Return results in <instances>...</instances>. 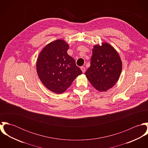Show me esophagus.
I'll list each match as a JSON object with an SVG mask.
<instances>
[{
  "instance_id": "1",
  "label": "esophagus",
  "mask_w": 148,
  "mask_h": 148,
  "mask_svg": "<svg viewBox=\"0 0 148 148\" xmlns=\"http://www.w3.org/2000/svg\"><path fill=\"white\" fill-rule=\"evenodd\" d=\"M80 69H82V72H83V73H84L85 72V68L84 66H81Z\"/></svg>"
}]
</instances>
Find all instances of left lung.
<instances>
[{
  "mask_svg": "<svg viewBox=\"0 0 148 148\" xmlns=\"http://www.w3.org/2000/svg\"><path fill=\"white\" fill-rule=\"evenodd\" d=\"M122 62L117 51L106 42L93 46L90 66L85 75L92 85L100 92H106L119 80Z\"/></svg>",
  "mask_w": 148,
  "mask_h": 148,
  "instance_id": "obj_1",
  "label": "left lung"
}]
</instances>
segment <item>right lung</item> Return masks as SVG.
<instances>
[{"label":"right lung","mask_w":148,"mask_h":148,"mask_svg":"<svg viewBox=\"0 0 148 148\" xmlns=\"http://www.w3.org/2000/svg\"><path fill=\"white\" fill-rule=\"evenodd\" d=\"M69 44L62 39L49 42L40 51L36 62L38 75L48 89L62 94L82 74L75 60L67 53Z\"/></svg>","instance_id":"1"}]
</instances>
